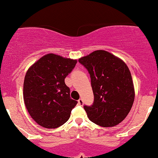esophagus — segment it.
Wrapping results in <instances>:
<instances>
[{
	"label": "esophagus",
	"mask_w": 158,
	"mask_h": 158,
	"mask_svg": "<svg viewBox=\"0 0 158 158\" xmlns=\"http://www.w3.org/2000/svg\"><path fill=\"white\" fill-rule=\"evenodd\" d=\"M78 103H79V105L82 106V105H83V103H84V102H83V100L81 99V98L79 99V101H78Z\"/></svg>",
	"instance_id": "esophagus-1"
}]
</instances>
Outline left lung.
Here are the masks:
<instances>
[{"instance_id":"1","label":"left lung","mask_w":158,"mask_h":158,"mask_svg":"<svg viewBox=\"0 0 158 158\" xmlns=\"http://www.w3.org/2000/svg\"><path fill=\"white\" fill-rule=\"evenodd\" d=\"M79 62L90 76L93 105L84 106L89 120L102 127H113L131 111L135 93L127 65L104 50H97Z\"/></svg>"}]
</instances>
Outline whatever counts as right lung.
Wrapping results in <instances>:
<instances>
[{"label": "right lung", "instance_id": "right-lung-1", "mask_svg": "<svg viewBox=\"0 0 158 158\" xmlns=\"http://www.w3.org/2000/svg\"><path fill=\"white\" fill-rule=\"evenodd\" d=\"M77 63V60L48 54L26 73L24 101L30 115L41 126L57 128L70 118L78 102L71 98L65 79Z\"/></svg>", "mask_w": 158, "mask_h": 158}]
</instances>
